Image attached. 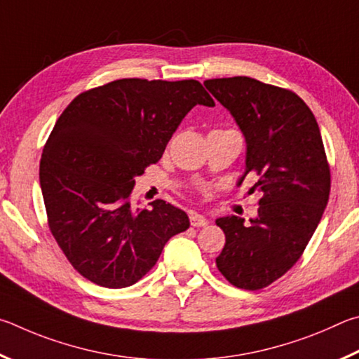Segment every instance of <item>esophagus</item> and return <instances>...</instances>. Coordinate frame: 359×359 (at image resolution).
Here are the masks:
<instances>
[{
    "label": "esophagus",
    "instance_id": "1",
    "mask_svg": "<svg viewBox=\"0 0 359 359\" xmlns=\"http://www.w3.org/2000/svg\"><path fill=\"white\" fill-rule=\"evenodd\" d=\"M189 219L192 227H205V225H208V219L203 217L202 215H197V212H192Z\"/></svg>",
    "mask_w": 359,
    "mask_h": 359
}]
</instances>
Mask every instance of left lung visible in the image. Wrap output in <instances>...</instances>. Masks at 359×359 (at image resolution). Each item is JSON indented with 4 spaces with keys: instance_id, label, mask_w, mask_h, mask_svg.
Instances as JSON below:
<instances>
[{
    "instance_id": "left-lung-1",
    "label": "left lung",
    "mask_w": 359,
    "mask_h": 359,
    "mask_svg": "<svg viewBox=\"0 0 359 359\" xmlns=\"http://www.w3.org/2000/svg\"><path fill=\"white\" fill-rule=\"evenodd\" d=\"M206 90L235 118L246 138V170L255 173L259 216L216 219L225 246L217 269L231 285L260 290L304 252L330 198L331 175L317 119L298 94L250 77L212 79Z\"/></svg>"
}]
</instances>
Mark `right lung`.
Here are the masks:
<instances>
[{
    "label": "right lung",
    "mask_w": 359,
    "mask_h": 359,
    "mask_svg": "<svg viewBox=\"0 0 359 359\" xmlns=\"http://www.w3.org/2000/svg\"><path fill=\"white\" fill-rule=\"evenodd\" d=\"M196 105H215L197 80L121 79L79 94L61 113L39 181L50 231L88 280L134 285L189 229L183 210L163 200L138 208L132 191Z\"/></svg>",
    "instance_id": "right-lung-1"
}]
</instances>
